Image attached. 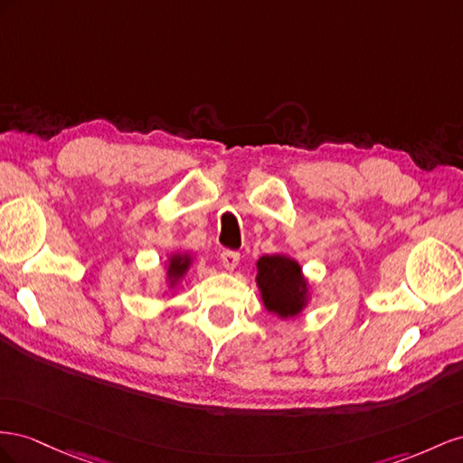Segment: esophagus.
I'll use <instances>...</instances> for the list:
<instances>
[{"label": "esophagus", "instance_id": "34e87169", "mask_svg": "<svg viewBox=\"0 0 463 463\" xmlns=\"http://www.w3.org/2000/svg\"><path fill=\"white\" fill-rule=\"evenodd\" d=\"M221 261H222L224 268H227L229 271H232L236 266H239L241 254L234 252V250H222V252H221Z\"/></svg>", "mask_w": 463, "mask_h": 463}]
</instances>
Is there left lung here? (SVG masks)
<instances>
[{
	"label": "left lung",
	"instance_id": "8db88e82",
	"mask_svg": "<svg viewBox=\"0 0 463 463\" xmlns=\"http://www.w3.org/2000/svg\"><path fill=\"white\" fill-rule=\"evenodd\" d=\"M258 285L263 305L281 318L297 316L305 307L307 283L300 275V266L285 256H263L258 261Z\"/></svg>",
	"mask_w": 463,
	"mask_h": 463
}]
</instances>
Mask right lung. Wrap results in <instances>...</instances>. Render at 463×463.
Wrapping results in <instances>:
<instances>
[{
    "label": "right lung",
    "instance_id": "add662e5",
    "mask_svg": "<svg viewBox=\"0 0 463 463\" xmlns=\"http://www.w3.org/2000/svg\"><path fill=\"white\" fill-rule=\"evenodd\" d=\"M190 260L188 258H180V256H175L173 260H170V266H168V275L170 277H180L184 271H186Z\"/></svg>",
    "mask_w": 463,
    "mask_h": 463
}]
</instances>
